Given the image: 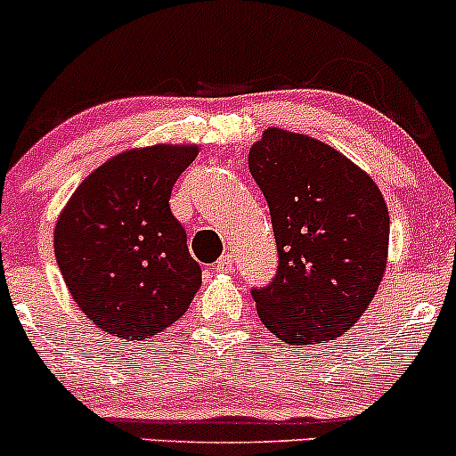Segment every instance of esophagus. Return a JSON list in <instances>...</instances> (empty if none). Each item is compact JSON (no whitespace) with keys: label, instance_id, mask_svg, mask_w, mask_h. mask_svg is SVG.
Returning <instances> with one entry per match:
<instances>
[{"label":"esophagus","instance_id":"obj_1","mask_svg":"<svg viewBox=\"0 0 456 456\" xmlns=\"http://www.w3.org/2000/svg\"><path fill=\"white\" fill-rule=\"evenodd\" d=\"M214 270L216 273H232L233 270V255H223V257L216 259V264H214Z\"/></svg>","mask_w":456,"mask_h":456}]
</instances>
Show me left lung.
Here are the masks:
<instances>
[{
    "label": "left lung",
    "mask_w": 456,
    "mask_h": 456,
    "mask_svg": "<svg viewBox=\"0 0 456 456\" xmlns=\"http://www.w3.org/2000/svg\"><path fill=\"white\" fill-rule=\"evenodd\" d=\"M277 240V274L253 288L262 322L285 346L339 338L366 312L387 262L381 190L329 144L268 129L248 153Z\"/></svg>",
    "instance_id": "8db88e82"
}]
</instances>
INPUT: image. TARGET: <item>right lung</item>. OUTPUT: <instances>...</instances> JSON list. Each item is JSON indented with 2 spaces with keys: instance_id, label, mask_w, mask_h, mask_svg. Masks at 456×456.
Returning <instances> with one entry per match:
<instances>
[{
  "instance_id": "right-lung-1",
  "label": "right lung",
  "mask_w": 456,
  "mask_h": 456,
  "mask_svg": "<svg viewBox=\"0 0 456 456\" xmlns=\"http://www.w3.org/2000/svg\"><path fill=\"white\" fill-rule=\"evenodd\" d=\"M197 147L134 149L90 173L60 214L53 248L69 292L102 331L147 339L186 314L201 266L171 192Z\"/></svg>"
}]
</instances>
